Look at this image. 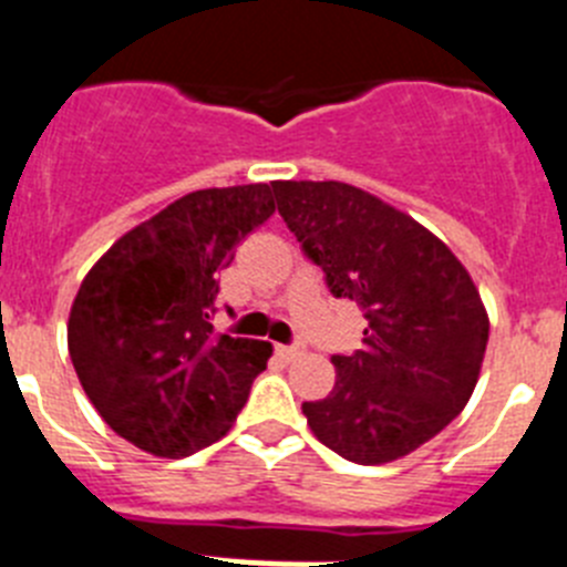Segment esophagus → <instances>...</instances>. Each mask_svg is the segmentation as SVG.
Segmentation results:
<instances>
[{
	"instance_id": "esophagus-1",
	"label": "esophagus",
	"mask_w": 567,
	"mask_h": 567,
	"mask_svg": "<svg viewBox=\"0 0 567 567\" xmlns=\"http://www.w3.org/2000/svg\"><path fill=\"white\" fill-rule=\"evenodd\" d=\"M275 352H278L280 358H284V360H295V358H298L300 352H303V349H300V346H287V343H278V346H275Z\"/></svg>"
}]
</instances>
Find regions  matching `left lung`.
I'll use <instances>...</instances> for the list:
<instances>
[{
	"label": "left lung",
	"instance_id": "1",
	"mask_svg": "<svg viewBox=\"0 0 567 567\" xmlns=\"http://www.w3.org/2000/svg\"><path fill=\"white\" fill-rule=\"evenodd\" d=\"M280 218L365 312L363 346L334 354V389L303 403L320 443L360 465L412 454L468 403L488 312L457 255L378 195L343 182H272Z\"/></svg>",
	"mask_w": 567,
	"mask_h": 567
}]
</instances>
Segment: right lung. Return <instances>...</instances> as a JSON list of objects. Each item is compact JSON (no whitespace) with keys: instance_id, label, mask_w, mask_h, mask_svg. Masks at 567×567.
I'll list each match as a JSON object with an SVG mask.
<instances>
[{"instance_id":"add662e5","label":"right lung","mask_w":567,"mask_h":567,"mask_svg":"<svg viewBox=\"0 0 567 567\" xmlns=\"http://www.w3.org/2000/svg\"><path fill=\"white\" fill-rule=\"evenodd\" d=\"M275 213L269 184L195 189L93 264L68 349L104 423L155 457H189L233 429L272 343L215 334L218 272Z\"/></svg>"}]
</instances>
